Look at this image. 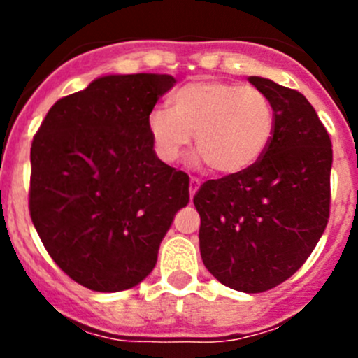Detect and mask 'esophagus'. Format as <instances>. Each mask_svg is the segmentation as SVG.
Returning a JSON list of instances; mask_svg holds the SVG:
<instances>
[{"mask_svg":"<svg viewBox=\"0 0 358 358\" xmlns=\"http://www.w3.org/2000/svg\"><path fill=\"white\" fill-rule=\"evenodd\" d=\"M201 187V182L197 178H190V199H194V196H196V192L199 190Z\"/></svg>","mask_w":358,"mask_h":358,"instance_id":"1","label":"esophagus"}]
</instances>
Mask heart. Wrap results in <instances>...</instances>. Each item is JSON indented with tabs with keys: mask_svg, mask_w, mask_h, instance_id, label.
<instances>
[{
	"mask_svg": "<svg viewBox=\"0 0 358 358\" xmlns=\"http://www.w3.org/2000/svg\"><path fill=\"white\" fill-rule=\"evenodd\" d=\"M171 109L156 107L147 131L162 162L180 161L192 145L222 175L246 171L262 159L275 131V110L259 88L236 83L194 81L171 95Z\"/></svg>",
	"mask_w": 358,
	"mask_h": 358,
	"instance_id": "heart-1",
	"label": "heart"
}]
</instances>
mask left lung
I'll return each instance as SVG.
<instances>
[{
	"instance_id": "obj_1",
	"label": "left lung",
	"mask_w": 358,
	"mask_h": 358,
	"mask_svg": "<svg viewBox=\"0 0 358 358\" xmlns=\"http://www.w3.org/2000/svg\"><path fill=\"white\" fill-rule=\"evenodd\" d=\"M275 110V131L246 171L209 180L194 196L206 268L227 287L263 292L287 280L326 230L333 147L296 90L251 76Z\"/></svg>"
}]
</instances>
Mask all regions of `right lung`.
<instances>
[{
  "label": "right lung",
  "instance_id": "right-lung-1",
  "mask_svg": "<svg viewBox=\"0 0 358 358\" xmlns=\"http://www.w3.org/2000/svg\"><path fill=\"white\" fill-rule=\"evenodd\" d=\"M175 83L102 76L55 102L32 140V223L53 262L88 289L142 282L189 204V176L156 156L147 131V115Z\"/></svg>",
  "mask_w": 358,
  "mask_h": 358
}]
</instances>
